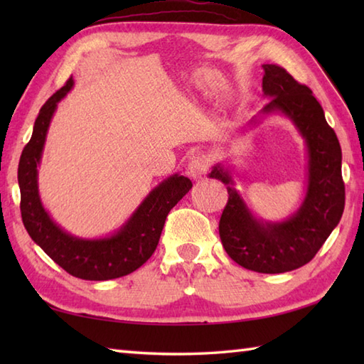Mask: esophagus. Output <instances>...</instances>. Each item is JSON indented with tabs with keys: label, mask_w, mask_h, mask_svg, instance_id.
I'll use <instances>...</instances> for the list:
<instances>
[{
	"label": "esophagus",
	"mask_w": 364,
	"mask_h": 364,
	"mask_svg": "<svg viewBox=\"0 0 364 364\" xmlns=\"http://www.w3.org/2000/svg\"><path fill=\"white\" fill-rule=\"evenodd\" d=\"M208 159L206 158H203V156H196V158H192V161L189 162V166H188V173L192 176V178H202L205 173H206V170H208Z\"/></svg>",
	"instance_id": "34e87169"
}]
</instances>
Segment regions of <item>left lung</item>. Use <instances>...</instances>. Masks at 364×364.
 <instances>
[{"label":"left lung","mask_w":364,"mask_h":364,"mask_svg":"<svg viewBox=\"0 0 364 364\" xmlns=\"http://www.w3.org/2000/svg\"><path fill=\"white\" fill-rule=\"evenodd\" d=\"M262 68V92L270 100L252 122L258 125L264 115L282 114L304 137L308 161L304 202L288 219L267 222L258 219L236 191L231 167L215 164L210 178L228 189V203L219 222L228 257L255 272L282 274L310 262L341 220L346 200L343 154L313 92L280 65L264 64Z\"/></svg>","instance_id":"obj_1"}]
</instances>
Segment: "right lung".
<instances>
[{
	"label": "right lung",
	"mask_w": 364,
	"mask_h": 364,
	"mask_svg": "<svg viewBox=\"0 0 364 364\" xmlns=\"http://www.w3.org/2000/svg\"><path fill=\"white\" fill-rule=\"evenodd\" d=\"M72 87L73 78L42 106L31 141L23 149L18 162L21 219L31 239L68 274L92 282L112 280L134 272L151 257L167 214L188 194L192 181L180 173L166 178L111 236L84 239L60 228L45 210L38 196L37 167L41 164L53 114Z\"/></svg>",
	"instance_id": "add662e5"
}]
</instances>
